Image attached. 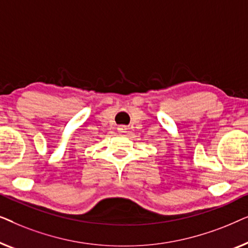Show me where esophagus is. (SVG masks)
I'll return each instance as SVG.
<instances>
[{"instance_id": "esophagus-1", "label": "esophagus", "mask_w": 248, "mask_h": 248, "mask_svg": "<svg viewBox=\"0 0 248 248\" xmlns=\"http://www.w3.org/2000/svg\"><path fill=\"white\" fill-rule=\"evenodd\" d=\"M118 132H120V133H124V132H126V127L125 126H118Z\"/></svg>"}]
</instances>
